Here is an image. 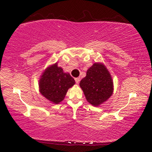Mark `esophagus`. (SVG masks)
<instances>
[{
    "instance_id": "esophagus-1",
    "label": "esophagus",
    "mask_w": 152,
    "mask_h": 152,
    "mask_svg": "<svg viewBox=\"0 0 152 152\" xmlns=\"http://www.w3.org/2000/svg\"><path fill=\"white\" fill-rule=\"evenodd\" d=\"M75 81H76V83H78L80 82V78H75Z\"/></svg>"
}]
</instances>
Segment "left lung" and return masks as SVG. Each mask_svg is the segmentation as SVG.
<instances>
[{
  "instance_id": "1",
  "label": "left lung",
  "mask_w": 152,
  "mask_h": 152,
  "mask_svg": "<svg viewBox=\"0 0 152 152\" xmlns=\"http://www.w3.org/2000/svg\"><path fill=\"white\" fill-rule=\"evenodd\" d=\"M87 102L94 106L106 102L114 92V82L109 71L103 63H94L80 81Z\"/></svg>"
}]
</instances>
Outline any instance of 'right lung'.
Returning a JSON list of instances; mask_svg holds the SVG:
<instances>
[{
	"instance_id": "add662e5",
	"label": "right lung",
	"mask_w": 152,
	"mask_h": 152,
	"mask_svg": "<svg viewBox=\"0 0 152 152\" xmlns=\"http://www.w3.org/2000/svg\"><path fill=\"white\" fill-rule=\"evenodd\" d=\"M75 80L69 73L58 66V63L48 66L43 71L38 81L39 92L54 104L64 100L68 90L75 84Z\"/></svg>"
}]
</instances>
